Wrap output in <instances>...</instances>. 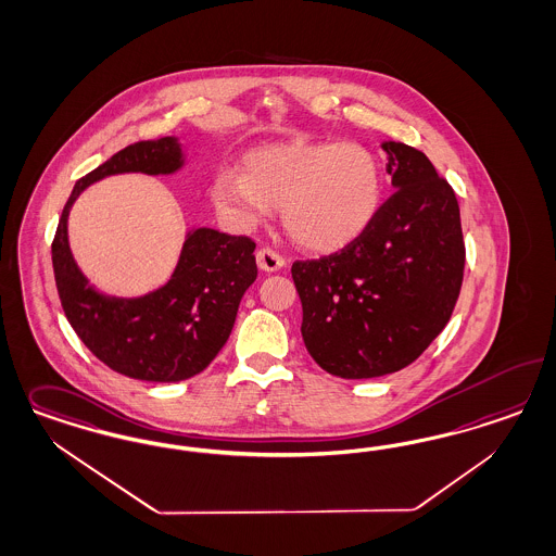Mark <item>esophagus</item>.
Segmentation results:
<instances>
[{
    "instance_id": "1",
    "label": "esophagus",
    "mask_w": 556,
    "mask_h": 556,
    "mask_svg": "<svg viewBox=\"0 0 556 556\" xmlns=\"http://www.w3.org/2000/svg\"><path fill=\"white\" fill-rule=\"evenodd\" d=\"M255 260H257L260 269H264V271H278V269L285 268V264H287L280 253H276V251L269 250V248L257 251Z\"/></svg>"
}]
</instances>
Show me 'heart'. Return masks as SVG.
<instances>
[{"instance_id":"obj_1","label":"heart","mask_w":556,"mask_h":556,"mask_svg":"<svg viewBox=\"0 0 556 556\" xmlns=\"http://www.w3.org/2000/svg\"><path fill=\"white\" fill-rule=\"evenodd\" d=\"M243 176L218 172L211 200L235 231H251L274 208L294 243L338 251L375 223L384 197L378 157L356 141L264 144L245 153Z\"/></svg>"}]
</instances>
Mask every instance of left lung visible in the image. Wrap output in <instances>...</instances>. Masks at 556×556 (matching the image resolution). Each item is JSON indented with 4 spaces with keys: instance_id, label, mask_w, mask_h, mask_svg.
<instances>
[{
    "instance_id": "1",
    "label": "left lung",
    "mask_w": 556,
    "mask_h": 556,
    "mask_svg": "<svg viewBox=\"0 0 556 556\" xmlns=\"http://www.w3.org/2000/svg\"><path fill=\"white\" fill-rule=\"evenodd\" d=\"M394 194L348 248L296 262L301 333L325 372L377 378L419 358L450 321L465 271L460 208L415 147L380 143Z\"/></svg>"
}]
</instances>
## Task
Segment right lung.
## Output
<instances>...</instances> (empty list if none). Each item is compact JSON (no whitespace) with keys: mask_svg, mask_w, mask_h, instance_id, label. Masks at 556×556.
Returning a JSON list of instances; mask_svg holds the SVG:
<instances>
[{"mask_svg":"<svg viewBox=\"0 0 556 556\" xmlns=\"http://www.w3.org/2000/svg\"><path fill=\"white\" fill-rule=\"evenodd\" d=\"M186 167L178 137L128 144L86 178L77 179L53 241L56 290L67 321L108 368L149 382H178L202 372L233 329L237 308L257 278L250 237L194 227L186 233L178 266L162 288L123 299L93 287L70 248L73 202L91 184L118 174L169 176Z\"/></svg>","mask_w":556,"mask_h":556,"instance_id":"right-lung-1","label":"right lung"}]
</instances>
